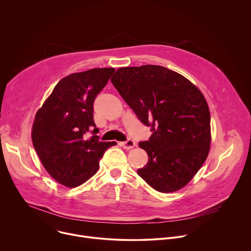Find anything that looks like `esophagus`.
Listing matches in <instances>:
<instances>
[{"label":"esophagus","mask_w":251,"mask_h":251,"mask_svg":"<svg viewBox=\"0 0 251 251\" xmlns=\"http://www.w3.org/2000/svg\"><path fill=\"white\" fill-rule=\"evenodd\" d=\"M121 146L126 150H130V149H132L136 146V143H135V141H133L131 139H128L127 141L121 143Z\"/></svg>","instance_id":"obj_1"}]
</instances>
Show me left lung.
<instances>
[{"mask_svg":"<svg viewBox=\"0 0 251 251\" xmlns=\"http://www.w3.org/2000/svg\"><path fill=\"white\" fill-rule=\"evenodd\" d=\"M111 82L153 132L139 143L149 159L138 175L161 193L185 187L209 152L210 115L202 93L183 75L152 64L121 67Z\"/></svg>","mask_w":251,"mask_h":251,"instance_id":"obj_1","label":"left lung"}]
</instances>
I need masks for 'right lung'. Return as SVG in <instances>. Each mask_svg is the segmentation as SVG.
Here are the masks:
<instances>
[{
	"mask_svg": "<svg viewBox=\"0 0 251 251\" xmlns=\"http://www.w3.org/2000/svg\"><path fill=\"white\" fill-rule=\"evenodd\" d=\"M114 68H93L62 78L35 114L32 145L43 166L59 184L75 188L99 168L104 152L116 142L99 141L93 102ZM88 131L93 136L86 138Z\"/></svg>",
	"mask_w": 251,
	"mask_h": 251,
	"instance_id": "add662e5",
	"label": "right lung"
}]
</instances>
